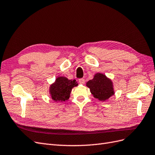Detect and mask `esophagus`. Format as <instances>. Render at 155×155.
I'll list each match as a JSON object with an SVG mask.
<instances>
[{
    "mask_svg": "<svg viewBox=\"0 0 155 155\" xmlns=\"http://www.w3.org/2000/svg\"><path fill=\"white\" fill-rule=\"evenodd\" d=\"M85 79H84L83 78H81V79H79V83H80V84H84L85 83Z\"/></svg>",
    "mask_w": 155,
    "mask_h": 155,
    "instance_id": "34e87169",
    "label": "esophagus"
}]
</instances>
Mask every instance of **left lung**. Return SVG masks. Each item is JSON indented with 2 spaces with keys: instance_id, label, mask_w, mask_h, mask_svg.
Masks as SVG:
<instances>
[{
  "instance_id": "obj_1",
  "label": "left lung",
  "mask_w": 155,
  "mask_h": 155,
  "mask_svg": "<svg viewBox=\"0 0 155 155\" xmlns=\"http://www.w3.org/2000/svg\"><path fill=\"white\" fill-rule=\"evenodd\" d=\"M93 96L100 101H104L114 94L113 83L105 74L96 73L94 78L86 83Z\"/></svg>"
}]
</instances>
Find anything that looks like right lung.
Returning a JSON list of instances; mask_svg holds the SVG:
<instances>
[{
  "label": "right lung",
  "mask_w": 155,
  "mask_h": 155,
  "mask_svg": "<svg viewBox=\"0 0 155 155\" xmlns=\"http://www.w3.org/2000/svg\"><path fill=\"white\" fill-rule=\"evenodd\" d=\"M78 85V83L75 79L70 80L66 77L59 76L50 86L49 93L54 101L63 102L69 99L72 89Z\"/></svg>",
  "instance_id": "add662e5"
}]
</instances>
